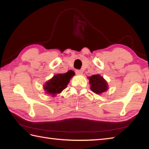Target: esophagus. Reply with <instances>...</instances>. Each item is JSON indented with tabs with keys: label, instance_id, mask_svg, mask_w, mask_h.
<instances>
[{
	"label": "esophagus",
	"instance_id": "1",
	"mask_svg": "<svg viewBox=\"0 0 149 149\" xmlns=\"http://www.w3.org/2000/svg\"><path fill=\"white\" fill-rule=\"evenodd\" d=\"M75 74L77 75H82L83 74V72H82V70H75Z\"/></svg>",
	"mask_w": 149,
	"mask_h": 149
}]
</instances>
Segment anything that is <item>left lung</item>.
Listing matches in <instances>:
<instances>
[{"label":"left lung","mask_w":149,"mask_h":149,"mask_svg":"<svg viewBox=\"0 0 149 149\" xmlns=\"http://www.w3.org/2000/svg\"><path fill=\"white\" fill-rule=\"evenodd\" d=\"M90 80V89L96 94H100L108 89V85L106 81L99 74L93 75L88 77Z\"/></svg>","instance_id":"1"}]
</instances>
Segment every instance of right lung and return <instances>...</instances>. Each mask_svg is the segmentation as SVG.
<instances>
[{"label": "right lung", "mask_w": 149, "mask_h": 149, "mask_svg": "<svg viewBox=\"0 0 149 149\" xmlns=\"http://www.w3.org/2000/svg\"><path fill=\"white\" fill-rule=\"evenodd\" d=\"M75 73L72 70H69L65 74H59L54 75L44 85V90L46 93L52 96H55L57 93H60L67 86L70 79Z\"/></svg>", "instance_id": "obj_1"}]
</instances>
